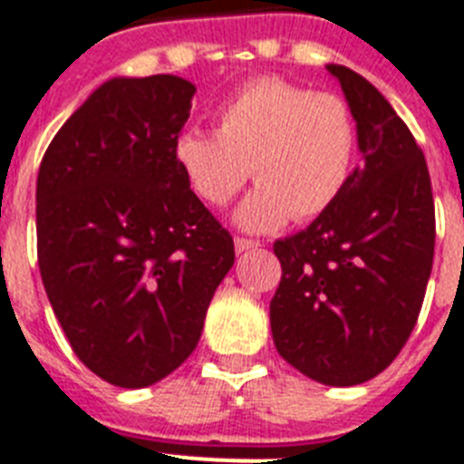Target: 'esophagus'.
<instances>
[{"instance_id":"esophagus-1","label":"esophagus","mask_w":464,"mask_h":464,"mask_svg":"<svg viewBox=\"0 0 464 464\" xmlns=\"http://www.w3.org/2000/svg\"><path fill=\"white\" fill-rule=\"evenodd\" d=\"M233 243H236V252H247V250H256V247H259V240H252V238H243V236H236V240H233Z\"/></svg>"}]
</instances>
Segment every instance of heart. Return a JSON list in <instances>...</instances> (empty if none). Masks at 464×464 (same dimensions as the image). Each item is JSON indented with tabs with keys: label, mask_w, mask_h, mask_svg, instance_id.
Returning <instances> with one entry per match:
<instances>
[{
	"label": "heart",
	"mask_w": 464,
	"mask_h": 464,
	"mask_svg": "<svg viewBox=\"0 0 464 464\" xmlns=\"http://www.w3.org/2000/svg\"><path fill=\"white\" fill-rule=\"evenodd\" d=\"M356 146V120L344 99L264 77L219 108L217 131H181L174 160L190 190L212 208L228 205L252 172L259 186L236 221L262 233L290 217L309 221L328 212L352 179Z\"/></svg>",
	"instance_id": "1"
}]
</instances>
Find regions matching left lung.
<instances>
[{"label": "left lung", "mask_w": 464, "mask_h": 464, "mask_svg": "<svg viewBox=\"0 0 464 464\" xmlns=\"http://www.w3.org/2000/svg\"><path fill=\"white\" fill-rule=\"evenodd\" d=\"M342 84L363 162L309 228L276 240L283 276L271 333L292 368L352 387L387 368L411 337L434 259V198L422 148L371 82L328 65Z\"/></svg>", "instance_id": "1"}]
</instances>
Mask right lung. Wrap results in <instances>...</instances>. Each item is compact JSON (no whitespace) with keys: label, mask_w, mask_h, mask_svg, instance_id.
I'll return each instance as SVG.
<instances>
[{"label":"right lung","mask_w":464,"mask_h":464,"mask_svg":"<svg viewBox=\"0 0 464 464\" xmlns=\"http://www.w3.org/2000/svg\"><path fill=\"white\" fill-rule=\"evenodd\" d=\"M193 93L174 75L108 80L37 174L46 297L77 358L115 387H148L184 363L236 259L174 160Z\"/></svg>","instance_id":"1"}]
</instances>
